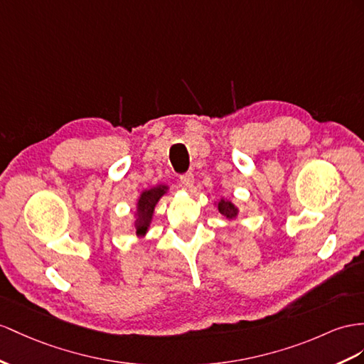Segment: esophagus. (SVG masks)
<instances>
[{
    "instance_id": "obj_1",
    "label": "esophagus",
    "mask_w": 364,
    "mask_h": 364,
    "mask_svg": "<svg viewBox=\"0 0 364 364\" xmlns=\"http://www.w3.org/2000/svg\"><path fill=\"white\" fill-rule=\"evenodd\" d=\"M180 181H181V184L184 186L186 189H189V188H192V186H193V175L191 172L189 173H183L180 176Z\"/></svg>"
}]
</instances>
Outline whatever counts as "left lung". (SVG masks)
I'll use <instances>...</instances> for the list:
<instances>
[{"mask_svg":"<svg viewBox=\"0 0 364 364\" xmlns=\"http://www.w3.org/2000/svg\"><path fill=\"white\" fill-rule=\"evenodd\" d=\"M218 210L223 213V215H226L228 218H235L237 217V213H238V210L232 206V204L229 203V201H226V200H221L220 203H218Z\"/></svg>","mask_w":364,"mask_h":364,"instance_id":"8db88e82","label":"left lung"}]
</instances>
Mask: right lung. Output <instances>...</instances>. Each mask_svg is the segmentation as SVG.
<instances>
[{"instance_id": "obj_1", "label": "right lung", "mask_w": 364, "mask_h": 364, "mask_svg": "<svg viewBox=\"0 0 364 364\" xmlns=\"http://www.w3.org/2000/svg\"><path fill=\"white\" fill-rule=\"evenodd\" d=\"M166 191V186H160V188H154L144 191L141 193V197L138 200V220L135 223L136 226V234L143 235L144 232L147 230L149 223H151L152 213H154V208L156 201L161 198V195Z\"/></svg>"}]
</instances>
